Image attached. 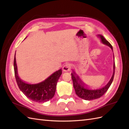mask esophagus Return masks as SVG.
I'll use <instances>...</instances> for the list:
<instances>
[{"mask_svg":"<svg viewBox=\"0 0 129 129\" xmlns=\"http://www.w3.org/2000/svg\"><path fill=\"white\" fill-rule=\"evenodd\" d=\"M71 69H72V65L70 64H69V63L65 64L62 68L63 71L65 72H69V71L71 70Z\"/></svg>","mask_w":129,"mask_h":129,"instance_id":"1","label":"esophagus"}]
</instances>
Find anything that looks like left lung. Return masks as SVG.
<instances>
[{
  "mask_svg": "<svg viewBox=\"0 0 129 129\" xmlns=\"http://www.w3.org/2000/svg\"><path fill=\"white\" fill-rule=\"evenodd\" d=\"M98 37L100 38L101 42L104 44L109 46L113 50V46H112L108 40H106L105 39V38L103 35H99ZM115 69V63H114V72L110 81H109V83L105 86L101 87V88L99 89L96 90H90L86 88V87H85V84L83 83V82L80 80V79L79 78L78 75L75 76L76 74L74 72H73V73L71 74H72L73 86L74 87L76 94L79 97L86 100H92L100 98L108 91L109 87L110 86L114 79Z\"/></svg>",
  "mask_w": 129,
  "mask_h": 129,
  "instance_id": "1",
  "label": "left lung"
}]
</instances>
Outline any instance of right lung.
<instances>
[{"mask_svg":"<svg viewBox=\"0 0 129 129\" xmlns=\"http://www.w3.org/2000/svg\"><path fill=\"white\" fill-rule=\"evenodd\" d=\"M14 69L15 79L19 89L29 99L37 103H44L53 98L57 80L62 74L61 69L54 73L40 83L29 84L23 81L18 76L15 55L14 59Z\"/></svg>","mask_w":129,"mask_h":129,"instance_id":"1","label":"right lung"}]
</instances>
